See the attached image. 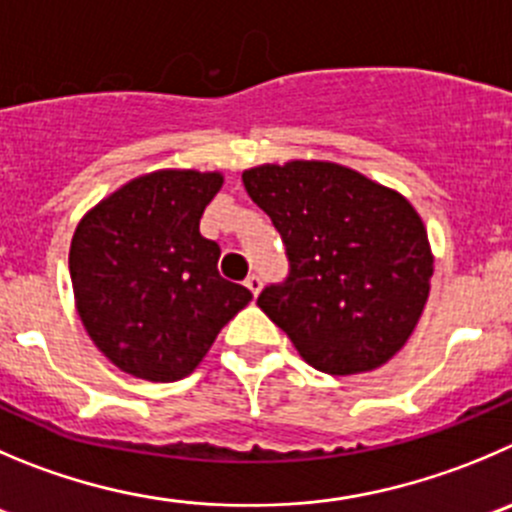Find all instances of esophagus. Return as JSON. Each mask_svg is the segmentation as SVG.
<instances>
[{
	"mask_svg": "<svg viewBox=\"0 0 512 512\" xmlns=\"http://www.w3.org/2000/svg\"><path fill=\"white\" fill-rule=\"evenodd\" d=\"M243 284H246V289L251 291L253 296H259V291H261V276H256V274H251L248 276L246 281H243Z\"/></svg>",
	"mask_w": 512,
	"mask_h": 512,
	"instance_id": "1",
	"label": "esophagus"
}]
</instances>
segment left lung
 I'll return each mask as SVG.
<instances>
[{
	"label": "left lung",
	"instance_id": "obj_1",
	"mask_svg": "<svg viewBox=\"0 0 512 512\" xmlns=\"http://www.w3.org/2000/svg\"><path fill=\"white\" fill-rule=\"evenodd\" d=\"M243 186L286 243L291 274L259 306L306 364L362 374L415 332L435 271L420 213L394 188L332 160L243 170Z\"/></svg>",
	"mask_w": 512,
	"mask_h": 512
}]
</instances>
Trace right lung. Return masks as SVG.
Here are the masks:
<instances>
[{
	"instance_id": "add662e5",
	"label": "right lung",
	"mask_w": 512,
	"mask_h": 512,
	"mask_svg": "<svg viewBox=\"0 0 512 512\" xmlns=\"http://www.w3.org/2000/svg\"><path fill=\"white\" fill-rule=\"evenodd\" d=\"M221 186V170H153L77 223L75 309L95 347L125 374L148 382L188 377L251 301L246 286L218 274L221 248L198 228Z\"/></svg>"
}]
</instances>
